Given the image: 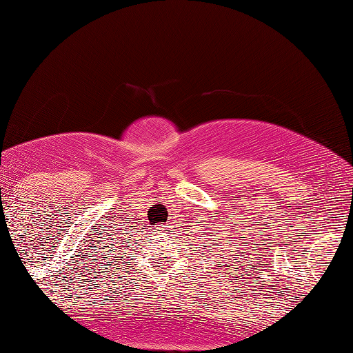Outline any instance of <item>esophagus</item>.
<instances>
[{"instance_id":"1","label":"esophagus","mask_w":353,"mask_h":353,"mask_svg":"<svg viewBox=\"0 0 353 353\" xmlns=\"http://www.w3.org/2000/svg\"><path fill=\"white\" fill-rule=\"evenodd\" d=\"M154 231H156V232H159V234L163 232V231H165V225H157V226L154 228Z\"/></svg>"}]
</instances>
